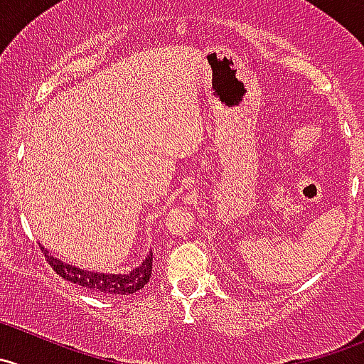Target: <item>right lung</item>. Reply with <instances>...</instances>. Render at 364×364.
Instances as JSON below:
<instances>
[{
	"label": "right lung",
	"mask_w": 364,
	"mask_h": 364,
	"mask_svg": "<svg viewBox=\"0 0 364 364\" xmlns=\"http://www.w3.org/2000/svg\"><path fill=\"white\" fill-rule=\"evenodd\" d=\"M41 250L44 252V257H46L48 264L53 268V272L57 275H60L62 279L69 280L73 284H78L82 288L91 289V293H100V295L107 296H124L132 295V293L139 291L141 288H144L151 277V264H154V254H148V257L144 259L143 264L137 266L134 272L130 273H100V272H87V269H80L76 266L68 264V262L60 261V259L53 257L48 250H44L41 247Z\"/></svg>",
	"instance_id": "1"
}]
</instances>
